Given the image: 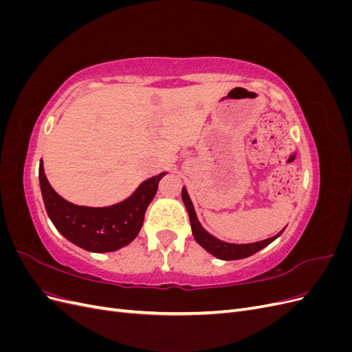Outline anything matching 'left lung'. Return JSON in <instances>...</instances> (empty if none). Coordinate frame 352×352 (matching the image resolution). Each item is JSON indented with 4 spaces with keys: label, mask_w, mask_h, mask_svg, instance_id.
<instances>
[{
    "label": "left lung",
    "mask_w": 352,
    "mask_h": 352,
    "mask_svg": "<svg viewBox=\"0 0 352 352\" xmlns=\"http://www.w3.org/2000/svg\"><path fill=\"white\" fill-rule=\"evenodd\" d=\"M182 199L185 202V207L188 210V214H189V221H190V228H192V235L195 238V241L201 245L202 248L207 250L210 254L214 255L217 258L221 260H241V258H247L250 255L255 254L257 251L263 250L264 247H267L269 243H272L276 238L282 235V230L280 233H278L276 236H272L265 241H260V242H254V243H228V242H223L217 238H214L212 235L202 228L199 225V221L197 219L195 214V210L192 206V201H190L186 189H182Z\"/></svg>",
    "instance_id": "left-lung-1"
}]
</instances>
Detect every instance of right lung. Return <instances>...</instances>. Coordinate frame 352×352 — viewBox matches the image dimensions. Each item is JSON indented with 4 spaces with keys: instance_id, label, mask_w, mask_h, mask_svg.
Instances as JSON below:
<instances>
[{
    "instance_id": "add662e5",
    "label": "right lung",
    "mask_w": 352,
    "mask_h": 352,
    "mask_svg": "<svg viewBox=\"0 0 352 352\" xmlns=\"http://www.w3.org/2000/svg\"><path fill=\"white\" fill-rule=\"evenodd\" d=\"M164 175L160 173L146 179L129 198L119 204L94 208L74 206L61 198L47 180L42 160L39 164L42 199L52 225L66 239L92 252L116 251L138 236L145 211L157 192L160 179Z\"/></svg>"
}]
</instances>
